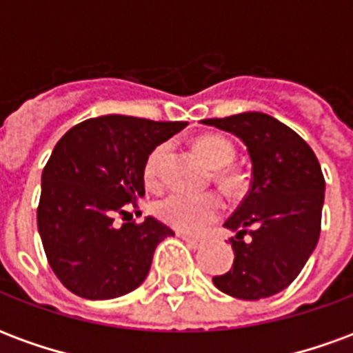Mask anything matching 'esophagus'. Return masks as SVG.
Listing matches in <instances>:
<instances>
[{
	"instance_id": "esophagus-1",
	"label": "esophagus",
	"mask_w": 353,
	"mask_h": 353,
	"mask_svg": "<svg viewBox=\"0 0 353 353\" xmlns=\"http://www.w3.org/2000/svg\"><path fill=\"white\" fill-rule=\"evenodd\" d=\"M181 240H183V242H187V244L191 245V248H194V250H196V248H200V245L204 244V242H202L200 238L187 236V234H181Z\"/></svg>"
}]
</instances>
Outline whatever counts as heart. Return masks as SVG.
<instances>
[{
    "label": "heart",
    "mask_w": 353,
    "mask_h": 353,
    "mask_svg": "<svg viewBox=\"0 0 353 353\" xmlns=\"http://www.w3.org/2000/svg\"><path fill=\"white\" fill-rule=\"evenodd\" d=\"M199 153L215 168V181L223 191L229 194H240L248 187V177L240 170L232 168L236 149L229 139L219 134H206L194 141ZM172 143L162 141L147 154L143 162V181L147 187L157 189L164 181V170L168 164ZM223 212V200L210 192V194H187V192H170L164 199L153 204L154 217L168 225L172 229L181 232H202L208 225L219 219Z\"/></svg>",
    "instance_id": "obj_1"
}]
</instances>
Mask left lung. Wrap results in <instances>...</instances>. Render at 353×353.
Masks as SVG:
<instances>
[{
    "mask_svg": "<svg viewBox=\"0 0 353 353\" xmlns=\"http://www.w3.org/2000/svg\"><path fill=\"white\" fill-rule=\"evenodd\" d=\"M232 132L252 159V189L225 227L234 263L214 276L215 288L244 301L285 289L303 270L318 244L325 179L310 145L295 130L266 113L204 119Z\"/></svg>",
    "mask_w": 353,
    "mask_h": 353,
    "instance_id": "1",
    "label": "left lung"
}]
</instances>
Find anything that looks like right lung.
Instances as JSON below:
<instances>
[{"label": "right lung", "instance_id": "1", "mask_svg": "<svg viewBox=\"0 0 353 353\" xmlns=\"http://www.w3.org/2000/svg\"><path fill=\"white\" fill-rule=\"evenodd\" d=\"M185 126L105 115L58 139L43 168L37 227L52 272L72 293L115 299L145 280L154 248L174 232L153 217L128 219L132 210L141 214L147 154ZM117 216L125 221L121 228Z\"/></svg>", "mask_w": 353, "mask_h": 353}]
</instances>
